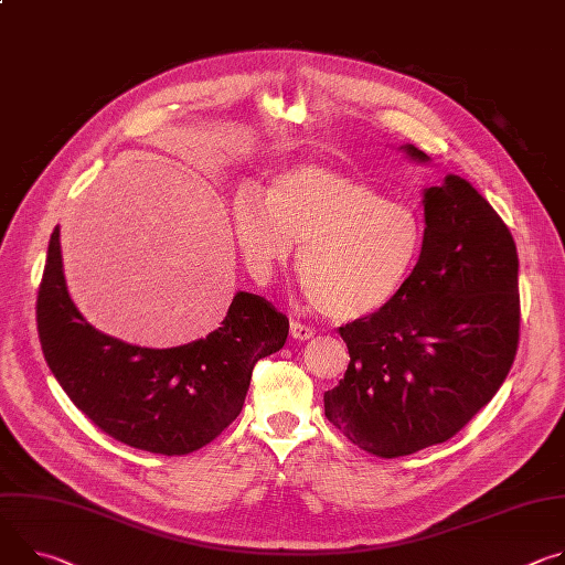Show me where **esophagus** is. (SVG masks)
Listing matches in <instances>:
<instances>
[{"mask_svg":"<svg viewBox=\"0 0 565 565\" xmlns=\"http://www.w3.org/2000/svg\"><path fill=\"white\" fill-rule=\"evenodd\" d=\"M290 333H292V338L295 340H311L313 335H316V329L313 327H309V324H301V322H297V320H292L290 322Z\"/></svg>","mask_w":565,"mask_h":565,"instance_id":"esophagus-1","label":"esophagus"}]
</instances>
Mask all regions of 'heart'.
Here are the masks:
<instances>
[{
    "instance_id": "1",
    "label": "heart",
    "mask_w": 565,
    "mask_h": 565,
    "mask_svg": "<svg viewBox=\"0 0 565 565\" xmlns=\"http://www.w3.org/2000/svg\"><path fill=\"white\" fill-rule=\"evenodd\" d=\"M247 268L268 277L299 245V277L316 309L340 324L367 320L403 292L424 245L415 210L327 164L277 173L266 200L249 189L232 204Z\"/></svg>"
}]
</instances>
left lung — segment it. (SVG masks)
I'll return each mask as SVG.
<instances>
[{"label": "left lung", "mask_w": 565, "mask_h": 565, "mask_svg": "<svg viewBox=\"0 0 565 565\" xmlns=\"http://www.w3.org/2000/svg\"><path fill=\"white\" fill-rule=\"evenodd\" d=\"M405 156L428 164L413 143ZM424 245L385 311L340 329L349 367L324 415L379 457L413 455L465 428L504 383L521 327L519 254L465 178L424 189Z\"/></svg>", "instance_id": "obj_1"}]
</instances>
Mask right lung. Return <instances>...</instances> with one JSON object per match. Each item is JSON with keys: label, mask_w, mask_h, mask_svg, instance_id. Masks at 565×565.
Segmentation results:
<instances>
[{"label": "right lung", "mask_w": 565, "mask_h": 565, "mask_svg": "<svg viewBox=\"0 0 565 565\" xmlns=\"http://www.w3.org/2000/svg\"><path fill=\"white\" fill-rule=\"evenodd\" d=\"M38 333L51 374L100 430L139 450L186 455L241 415L252 370L284 347L288 318L238 290L207 338L171 349L128 344L76 309L56 227L38 292Z\"/></svg>", "instance_id": "right-lung-1"}]
</instances>
